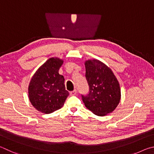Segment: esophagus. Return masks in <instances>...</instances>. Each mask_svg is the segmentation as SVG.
<instances>
[{
  "instance_id": "34e87169",
  "label": "esophagus",
  "mask_w": 154,
  "mask_h": 154,
  "mask_svg": "<svg viewBox=\"0 0 154 154\" xmlns=\"http://www.w3.org/2000/svg\"><path fill=\"white\" fill-rule=\"evenodd\" d=\"M76 93H77V91L74 90L73 91H72V92H70V95H71L72 96H74V95H76Z\"/></svg>"
}]
</instances>
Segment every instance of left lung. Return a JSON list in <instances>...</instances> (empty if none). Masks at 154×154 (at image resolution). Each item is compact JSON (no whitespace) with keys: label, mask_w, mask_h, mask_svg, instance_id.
Masks as SVG:
<instances>
[{"label":"left lung","mask_w":154,"mask_h":154,"mask_svg":"<svg viewBox=\"0 0 154 154\" xmlns=\"http://www.w3.org/2000/svg\"><path fill=\"white\" fill-rule=\"evenodd\" d=\"M85 65L89 93L82 96V101L94 114L104 116L114 111L120 103L119 82L111 68L98 59H88Z\"/></svg>","instance_id":"1"}]
</instances>
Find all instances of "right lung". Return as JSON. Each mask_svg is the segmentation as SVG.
<instances>
[{
    "label": "right lung",
    "mask_w": 154,
    "mask_h": 154,
    "mask_svg": "<svg viewBox=\"0 0 154 154\" xmlns=\"http://www.w3.org/2000/svg\"><path fill=\"white\" fill-rule=\"evenodd\" d=\"M63 60L59 57L47 59L32 75L28 86V98L35 109L51 114L61 108L69 92L64 78L59 74Z\"/></svg>",
    "instance_id": "obj_1"
}]
</instances>
